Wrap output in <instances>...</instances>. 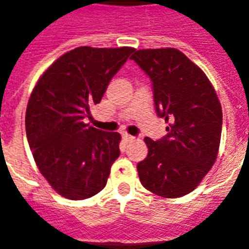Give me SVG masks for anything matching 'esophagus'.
Wrapping results in <instances>:
<instances>
[{
	"label": "esophagus",
	"instance_id": "obj_1",
	"mask_svg": "<svg viewBox=\"0 0 249 249\" xmlns=\"http://www.w3.org/2000/svg\"><path fill=\"white\" fill-rule=\"evenodd\" d=\"M123 139H124L125 142H130V141L135 140V137H133V136L128 135V133H124V135H123Z\"/></svg>",
	"mask_w": 249,
	"mask_h": 249
}]
</instances>
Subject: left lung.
Listing matches in <instances>:
<instances>
[{
    "label": "left lung",
    "instance_id": "obj_1",
    "mask_svg": "<svg viewBox=\"0 0 249 249\" xmlns=\"http://www.w3.org/2000/svg\"><path fill=\"white\" fill-rule=\"evenodd\" d=\"M153 82L157 114L167 137H145L148 156L139 162L141 184L161 197L176 198L198 187L216 161L223 112L207 74L175 48L140 49L132 57Z\"/></svg>",
    "mask_w": 249,
    "mask_h": 249
}]
</instances>
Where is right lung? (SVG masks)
I'll return each mask as SVG.
<instances>
[{"mask_svg": "<svg viewBox=\"0 0 249 249\" xmlns=\"http://www.w3.org/2000/svg\"><path fill=\"white\" fill-rule=\"evenodd\" d=\"M135 48L80 46L46 69L30 94L25 126L36 165L62 197L84 200L107 185L121 136L84 119Z\"/></svg>", "mask_w": 249, "mask_h": 249, "instance_id": "obj_1", "label": "right lung"}]
</instances>
